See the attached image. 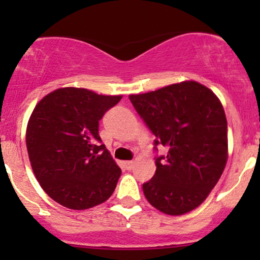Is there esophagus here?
<instances>
[{
	"label": "esophagus",
	"mask_w": 260,
	"mask_h": 260,
	"mask_svg": "<svg viewBox=\"0 0 260 260\" xmlns=\"http://www.w3.org/2000/svg\"><path fill=\"white\" fill-rule=\"evenodd\" d=\"M133 166H135V162L133 161H125L124 162V167L127 170H132Z\"/></svg>",
	"instance_id": "esophagus-1"
}]
</instances>
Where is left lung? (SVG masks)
<instances>
[{"label":"left lung","instance_id":"obj_1","mask_svg":"<svg viewBox=\"0 0 260 260\" xmlns=\"http://www.w3.org/2000/svg\"><path fill=\"white\" fill-rule=\"evenodd\" d=\"M131 103L156 136L166 156H156V174L143 183L152 206L169 215L198 208L221 176L228 159L224 108L209 88L182 81L129 95Z\"/></svg>","mask_w":260,"mask_h":260}]
</instances>
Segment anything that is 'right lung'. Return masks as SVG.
Instances as JSON below:
<instances>
[{
    "mask_svg": "<svg viewBox=\"0 0 260 260\" xmlns=\"http://www.w3.org/2000/svg\"><path fill=\"white\" fill-rule=\"evenodd\" d=\"M122 99L83 88H61L44 96L26 131L28 158L41 187L73 210L111 198L120 171L99 137V120Z\"/></svg>",
    "mask_w": 260,
    "mask_h": 260,
    "instance_id": "1",
    "label": "right lung"
}]
</instances>
